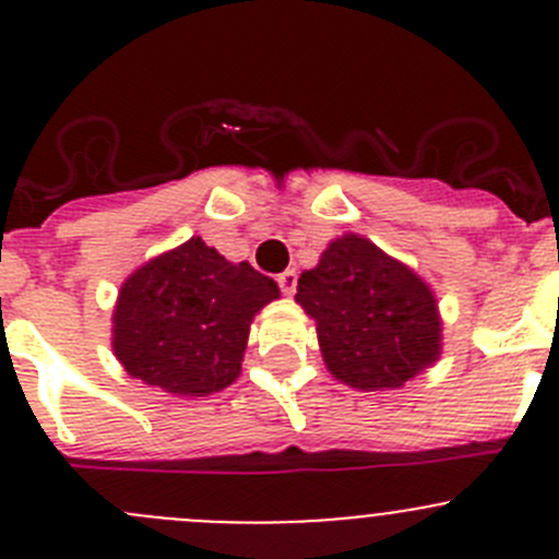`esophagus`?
<instances>
[{"label": "esophagus", "instance_id": "1", "mask_svg": "<svg viewBox=\"0 0 559 559\" xmlns=\"http://www.w3.org/2000/svg\"><path fill=\"white\" fill-rule=\"evenodd\" d=\"M276 283H280V290H283L285 296H294L296 290V271H283V274L276 276Z\"/></svg>", "mask_w": 559, "mask_h": 559}]
</instances>
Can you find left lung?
<instances>
[{
  "instance_id": "8db88e82",
  "label": "left lung",
  "mask_w": 559,
  "mask_h": 559,
  "mask_svg": "<svg viewBox=\"0 0 559 559\" xmlns=\"http://www.w3.org/2000/svg\"><path fill=\"white\" fill-rule=\"evenodd\" d=\"M296 301L316 321L335 380L393 391L440 357L438 301L421 276L362 235H341L301 271Z\"/></svg>"
}]
</instances>
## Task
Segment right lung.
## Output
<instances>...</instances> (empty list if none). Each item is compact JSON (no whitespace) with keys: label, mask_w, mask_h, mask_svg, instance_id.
Masks as SVG:
<instances>
[{"label":"right lung","mask_w":559,"mask_h":559,"mask_svg":"<svg viewBox=\"0 0 559 559\" xmlns=\"http://www.w3.org/2000/svg\"><path fill=\"white\" fill-rule=\"evenodd\" d=\"M274 299L271 276L191 238L127 276L112 310V352L143 385L210 396L238 380L249 326Z\"/></svg>","instance_id":"obj_1"}]
</instances>
